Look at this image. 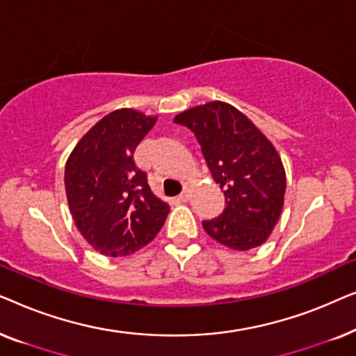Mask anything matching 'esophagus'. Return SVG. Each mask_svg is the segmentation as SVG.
<instances>
[{
  "label": "esophagus",
  "mask_w": 356,
  "mask_h": 356,
  "mask_svg": "<svg viewBox=\"0 0 356 356\" xmlns=\"http://www.w3.org/2000/svg\"><path fill=\"white\" fill-rule=\"evenodd\" d=\"M189 199H191V193H189V191H184L183 194H179L178 201H181V202H188Z\"/></svg>",
  "instance_id": "34e87169"
}]
</instances>
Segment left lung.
<instances>
[{
  "label": "left lung",
  "instance_id": "1",
  "mask_svg": "<svg viewBox=\"0 0 356 356\" xmlns=\"http://www.w3.org/2000/svg\"><path fill=\"white\" fill-rule=\"evenodd\" d=\"M173 121L196 134L225 196L222 216L202 222L207 235L235 251L266 243L280 218L286 188L285 168L274 144L227 102L193 106Z\"/></svg>",
  "mask_w": 356,
  "mask_h": 356
}]
</instances>
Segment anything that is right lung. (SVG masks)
I'll use <instances>...</instances> for the list:
<instances>
[{
    "mask_svg": "<svg viewBox=\"0 0 356 356\" xmlns=\"http://www.w3.org/2000/svg\"><path fill=\"white\" fill-rule=\"evenodd\" d=\"M157 116L133 108L105 115L66 160L70 212L84 240L108 257L129 256L163 227L170 206L147 184L133 154Z\"/></svg>",
    "mask_w": 356,
    "mask_h": 356,
    "instance_id": "right-lung-1",
    "label": "right lung"
}]
</instances>
